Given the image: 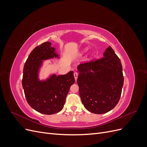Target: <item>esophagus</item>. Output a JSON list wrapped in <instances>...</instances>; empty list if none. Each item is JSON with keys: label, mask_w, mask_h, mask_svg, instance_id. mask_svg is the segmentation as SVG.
<instances>
[{"label": "esophagus", "mask_w": 147, "mask_h": 147, "mask_svg": "<svg viewBox=\"0 0 147 147\" xmlns=\"http://www.w3.org/2000/svg\"><path fill=\"white\" fill-rule=\"evenodd\" d=\"M78 74L77 72H74V78H75V81H77V78H78Z\"/></svg>", "instance_id": "esophagus-1"}]
</instances>
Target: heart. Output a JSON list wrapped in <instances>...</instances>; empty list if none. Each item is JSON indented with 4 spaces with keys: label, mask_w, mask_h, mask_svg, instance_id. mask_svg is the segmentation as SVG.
Instances as JSON below:
<instances>
[{
    "label": "heart",
    "mask_w": 147,
    "mask_h": 147,
    "mask_svg": "<svg viewBox=\"0 0 147 147\" xmlns=\"http://www.w3.org/2000/svg\"><path fill=\"white\" fill-rule=\"evenodd\" d=\"M88 48H85L83 49V50H82V51L79 53L78 55H82L84 54V53H86L88 51Z\"/></svg>",
    "instance_id": "obj_1"
}]
</instances>
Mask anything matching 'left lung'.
<instances>
[{
  "instance_id": "1",
  "label": "left lung",
  "mask_w": 147,
  "mask_h": 147,
  "mask_svg": "<svg viewBox=\"0 0 147 147\" xmlns=\"http://www.w3.org/2000/svg\"><path fill=\"white\" fill-rule=\"evenodd\" d=\"M77 83L84 107L96 114L105 113L118 103L124 77L121 61L110 46L104 56L80 64Z\"/></svg>"
}]
</instances>
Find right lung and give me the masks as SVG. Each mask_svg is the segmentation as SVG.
Wrapping results in <instances>:
<instances>
[{
	"label": "right lung",
	"mask_w": 147,
	"mask_h": 147,
	"mask_svg": "<svg viewBox=\"0 0 147 147\" xmlns=\"http://www.w3.org/2000/svg\"><path fill=\"white\" fill-rule=\"evenodd\" d=\"M59 58L51 42H45L31 51L24 65L22 84L29 105L37 112L55 114L63 109L66 96L75 83L74 72L65 75L52 74L44 80L39 79L43 61Z\"/></svg>",
	"instance_id": "add662e5"
}]
</instances>
